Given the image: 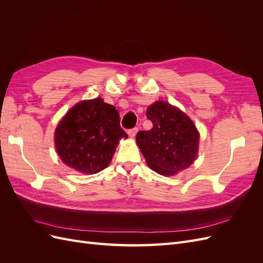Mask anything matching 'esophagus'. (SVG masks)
Returning <instances> with one entry per match:
<instances>
[{
  "label": "esophagus",
  "instance_id": "1",
  "mask_svg": "<svg viewBox=\"0 0 263 263\" xmlns=\"http://www.w3.org/2000/svg\"><path fill=\"white\" fill-rule=\"evenodd\" d=\"M137 132H138V128H137V127H135V128L129 129V130H128V136H129L130 138H134L135 136H136Z\"/></svg>",
  "mask_w": 263,
  "mask_h": 263
}]
</instances>
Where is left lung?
Instances as JSON below:
<instances>
[{
	"label": "left lung",
	"instance_id": "8db88e82",
	"mask_svg": "<svg viewBox=\"0 0 263 263\" xmlns=\"http://www.w3.org/2000/svg\"><path fill=\"white\" fill-rule=\"evenodd\" d=\"M153 123L150 130H140L137 145L154 171L171 176L193 163L200 135L193 122L179 108L159 101L147 108Z\"/></svg>",
	"mask_w": 263,
	"mask_h": 263
}]
</instances>
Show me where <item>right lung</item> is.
<instances>
[{
  "mask_svg": "<svg viewBox=\"0 0 263 263\" xmlns=\"http://www.w3.org/2000/svg\"><path fill=\"white\" fill-rule=\"evenodd\" d=\"M121 138L127 134L119 125L117 109L103 100L78 103L55 128V149L61 160L82 173L105 169Z\"/></svg>",
  "mask_w": 263,
  "mask_h": 263,
  "instance_id": "obj_1",
  "label": "right lung"
}]
</instances>
